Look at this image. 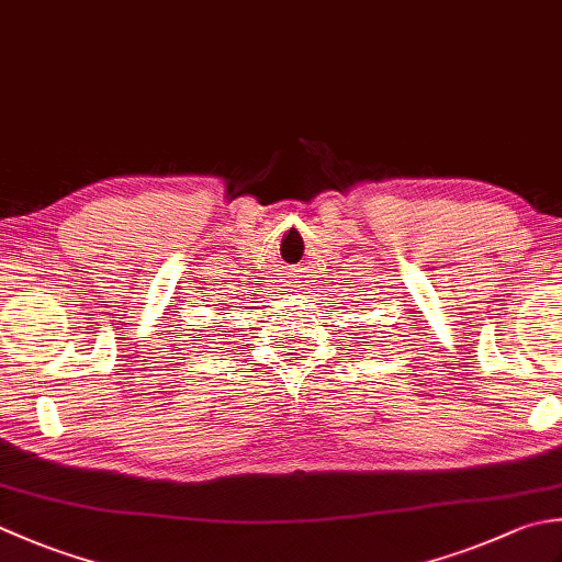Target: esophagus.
<instances>
[{
  "label": "esophagus",
  "instance_id": "1",
  "mask_svg": "<svg viewBox=\"0 0 562 562\" xmlns=\"http://www.w3.org/2000/svg\"><path fill=\"white\" fill-rule=\"evenodd\" d=\"M284 282H288V288H292V284H294V282H292V278H290V280H284Z\"/></svg>",
  "mask_w": 562,
  "mask_h": 562
}]
</instances>
